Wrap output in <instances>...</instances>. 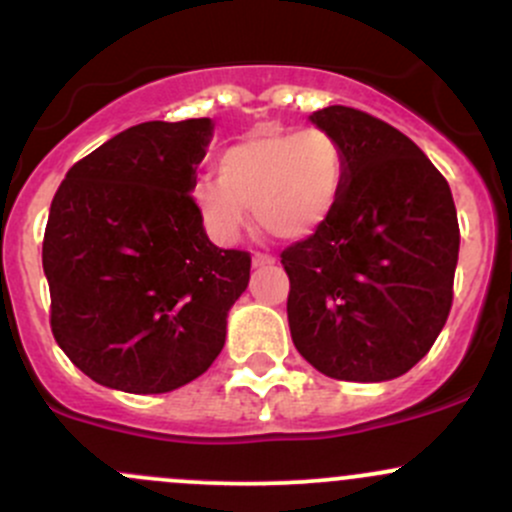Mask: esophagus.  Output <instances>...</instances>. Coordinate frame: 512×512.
I'll return each instance as SVG.
<instances>
[{"mask_svg":"<svg viewBox=\"0 0 512 512\" xmlns=\"http://www.w3.org/2000/svg\"><path fill=\"white\" fill-rule=\"evenodd\" d=\"M251 263H254V266L258 268V266H271V263H276V258L273 256H268V254H254V258H251Z\"/></svg>","mask_w":512,"mask_h":512,"instance_id":"34e87169","label":"esophagus"}]
</instances>
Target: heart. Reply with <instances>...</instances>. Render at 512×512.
I'll return each mask as SVG.
<instances>
[{"instance_id":"heart-1","label":"heart","mask_w":512,"mask_h":512,"mask_svg":"<svg viewBox=\"0 0 512 512\" xmlns=\"http://www.w3.org/2000/svg\"><path fill=\"white\" fill-rule=\"evenodd\" d=\"M219 180H197L192 200L219 241H234L249 210L278 239H302L322 227L342 202L349 163L329 131L263 126L227 146Z\"/></svg>"}]
</instances>
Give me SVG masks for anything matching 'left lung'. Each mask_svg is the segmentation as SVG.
<instances>
[{
  "label": "left lung",
  "mask_w": 512,
  "mask_h": 512,
  "mask_svg": "<svg viewBox=\"0 0 512 512\" xmlns=\"http://www.w3.org/2000/svg\"><path fill=\"white\" fill-rule=\"evenodd\" d=\"M310 119L342 141L349 175L332 217L280 254L293 344L329 378L390 381L432 349L452 310V190L395 126L342 104Z\"/></svg>",
  "instance_id": "1"
}]
</instances>
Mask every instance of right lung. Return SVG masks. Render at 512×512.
I'll return each mask as SVG.
<instances>
[{"label": "right lung", "instance_id": "1", "mask_svg": "<svg viewBox=\"0 0 512 512\" xmlns=\"http://www.w3.org/2000/svg\"><path fill=\"white\" fill-rule=\"evenodd\" d=\"M210 119L144 122L68 170L43 234L51 329L85 376L168 393L212 366L251 254L210 241L192 200Z\"/></svg>", "mask_w": 512, "mask_h": 512}]
</instances>
